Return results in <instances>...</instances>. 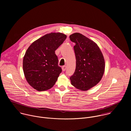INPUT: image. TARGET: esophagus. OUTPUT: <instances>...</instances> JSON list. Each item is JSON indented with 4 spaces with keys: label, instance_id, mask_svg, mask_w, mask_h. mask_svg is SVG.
<instances>
[{
    "label": "esophagus",
    "instance_id": "obj_1",
    "mask_svg": "<svg viewBox=\"0 0 131 131\" xmlns=\"http://www.w3.org/2000/svg\"><path fill=\"white\" fill-rule=\"evenodd\" d=\"M66 66L65 65L62 66V70H63V71H64L66 70Z\"/></svg>",
    "mask_w": 131,
    "mask_h": 131
}]
</instances>
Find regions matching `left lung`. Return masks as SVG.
<instances>
[{
    "instance_id": "8db88e82",
    "label": "left lung",
    "mask_w": 131,
    "mask_h": 131,
    "mask_svg": "<svg viewBox=\"0 0 131 131\" xmlns=\"http://www.w3.org/2000/svg\"><path fill=\"white\" fill-rule=\"evenodd\" d=\"M76 59L75 71L70 77L71 84L77 89L87 91L101 80L105 70L103 55L93 41L76 32L70 35Z\"/></svg>"
}]
</instances>
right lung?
<instances>
[{
	"mask_svg": "<svg viewBox=\"0 0 131 131\" xmlns=\"http://www.w3.org/2000/svg\"><path fill=\"white\" fill-rule=\"evenodd\" d=\"M67 36L51 32L35 41L27 49L23 58V68L27 82L34 89L43 91L51 89L57 81L62 68L55 53Z\"/></svg>",
	"mask_w": 131,
	"mask_h": 131,
	"instance_id": "1",
	"label": "right lung"
}]
</instances>
